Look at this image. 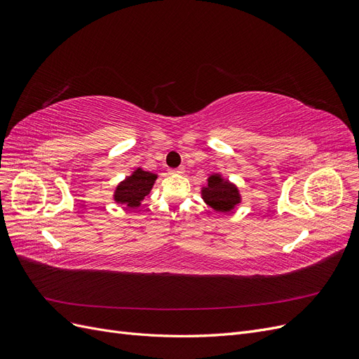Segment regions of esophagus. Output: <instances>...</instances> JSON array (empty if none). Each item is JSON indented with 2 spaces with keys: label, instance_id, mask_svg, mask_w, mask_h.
<instances>
[{
  "label": "esophagus",
  "instance_id": "esophagus-1",
  "mask_svg": "<svg viewBox=\"0 0 359 359\" xmlns=\"http://www.w3.org/2000/svg\"><path fill=\"white\" fill-rule=\"evenodd\" d=\"M169 172H170V173H182V172H184V168L180 166V168H177V169H170Z\"/></svg>",
  "mask_w": 359,
  "mask_h": 359
}]
</instances>
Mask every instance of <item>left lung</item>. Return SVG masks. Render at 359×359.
Masks as SVG:
<instances>
[{"label": "left lung", "instance_id": "left-lung-1", "mask_svg": "<svg viewBox=\"0 0 359 359\" xmlns=\"http://www.w3.org/2000/svg\"><path fill=\"white\" fill-rule=\"evenodd\" d=\"M203 202L217 212L227 214L241 203V191L236 184L224 178L222 173H211L206 178V186L201 189Z\"/></svg>", "mask_w": 359, "mask_h": 359}]
</instances>
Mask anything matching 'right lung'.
<instances>
[{
  "label": "right lung",
  "instance_id": "obj_1",
  "mask_svg": "<svg viewBox=\"0 0 359 359\" xmlns=\"http://www.w3.org/2000/svg\"><path fill=\"white\" fill-rule=\"evenodd\" d=\"M157 178V173L136 168L128 177L118 184L114 190V201L119 205H124L126 208H139L147 194L153 190Z\"/></svg>",
  "mask_w": 359,
  "mask_h": 359
}]
</instances>
